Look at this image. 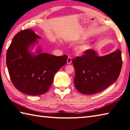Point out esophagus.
Masks as SVG:
<instances>
[{"label":"esophagus","instance_id":"obj_1","mask_svg":"<svg viewBox=\"0 0 130 130\" xmlns=\"http://www.w3.org/2000/svg\"><path fill=\"white\" fill-rule=\"evenodd\" d=\"M72 60L71 57H68V60H67V63H68V64H70V63H71V62H72Z\"/></svg>","mask_w":130,"mask_h":130}]
</instances>
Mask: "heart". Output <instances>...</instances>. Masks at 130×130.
<instances>
[{
  "mask_svg": "<svg viewBox=\"0 0 130 130\" xmlns=\"http://www.w3.org/2000/svg\"><path fill=\"white\" fill-rule=\"evenodd\" d=\"M93 47V46L88 45H81L77 48V50L78 54H83L84 53L88 51L90 49Z\"/></svg>",
  "mask_w": 130,
  "mask_h": 130,
  "instance_id": "obj_1",
  "label": "heart"
}]
</instances>
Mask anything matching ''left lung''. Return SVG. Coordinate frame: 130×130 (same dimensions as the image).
Returning a JSON list of instances; mask_svg holds the SVG:
<instances>
[{
  "instance_id": "8db88e82",
  "label": "left lung",
  "mask_w": 130,
  "mask_h": 130,
  "mask_svg": "<svg viewBox=\"0 0 130 130\" xmlns=\"http://www.w3.org/2000/svg\"><path fill=\"white\" fill-rule=\"evenodd\" d=\"M76 74L74 83L77 90L86 94L103 91L117 80L122 67V53L119 49L100 57L89 49L72 61Z\"/></svg>"
}]
</instances>
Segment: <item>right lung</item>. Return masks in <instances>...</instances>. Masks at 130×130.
<instances>
[{
	"label": "right lung",
	"mask_w": 130,
	"mask_h": 130,
	"mask_svg": "<svg viewBox=\"0 0 130 130\" xmlns=\"http://www.w3.org/2000/svg\"><path fill=\"white\" fill-rule=\"evenodd\" d=\"M31 29L22 30L15 35L6 54L8 73L15 87L28 95L45 93L53 81L54 76L65 65L68 56H56L48 53L37 55L29 51V48L40 39Z\"/></svg>",
	"instance_id": "right-lung-1"
}]
</instances>
